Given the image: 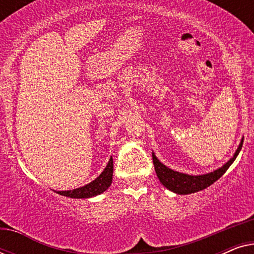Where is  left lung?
Instances as JSON below:
<instances>
[{"instance_id": "1", "label": "left lung", "mask_w": 254, "mask_h": 254, "mask_svg": "<svg viewBox=\"0 0 254 254\" xmlns=\"http://www.w3.org/2000/svg\"><path fill=\"white\" fill-rule=\"evenodd\" d=\"M243 141H244V137H242L241 143H239L234 156H232L224 165H222L221 168L214 170V171H211L209 173H204V175L197 176L187 175V173H182L168 168V166L163 164V163L156 157L155 152H152V161H154L156 175H157L162 185L173 193L180 194V195H186V194L199 192V190L207 189L208 186L214 184L217 179H220L221 177L224 175L225 171L230 168V165L235 162L236 157H237L239 151H241Z\"/></svg>"}]
</instances>
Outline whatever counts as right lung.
Returning <instances> with one entry per match:
<instances>
[{
  "mask_svg": "<svg viewBox=\"0 0 254 254\" xmlns=\"http://www.w3.org/2000/svg\"><path fill=\"white\" fill-rule=\"evenodd\" d=\"M112 177L113 158L111 157L104 171L95 180H92L91 183L86 184V185L82 187H78V189L69 190H57V193L67 197H72V199H89V197H93L105 192L111 186V184H112Z\"/></svg>",
  "mask_w": 254,
  "mask_h": 254,
  "instance_id": "1",
  "label": "right lung"
}]
</instances>
